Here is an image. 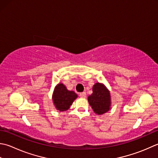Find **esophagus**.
<instances>
[{"label":"esophagus","instance_id":"obj_1","mask_svg":"<svg viewBox=\"0 0 158 158\" xmlns=\"http://www.w3.org/2000/svg\"><path fill=\"white\" fill-rule=\"evenodd\" d=\"M79 97L81 98H85L86 97V93L85 92H81V93L79 94Z\"/></svg>","mask_w":158,"mask_h":158}]
</instances>
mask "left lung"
<instances>
[{
  "label": "left lung",
  "instance_id": "obj_1",
  "mask_svg": "<svg viewBox=\"0 0 158 158\" xmlns=\"http://www.w3.org/2000/svg\"><path fill=\"white\" fill-rule=\"evenodd\" d=\"M89 106L98 115L106 114L111 110L110 92L102 83H96L92 87V94L88 97Z\"/></svg>",
  "mask_w": 158,
  "mask_h": 158
}]
</instances>
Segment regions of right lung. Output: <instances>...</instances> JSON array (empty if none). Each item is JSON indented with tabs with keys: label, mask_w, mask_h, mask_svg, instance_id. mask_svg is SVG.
I'll list each match as a JSON object with an SVG mask.
<instances>
[{
	"label": "right lung",
	"mask_w": 158,
	"mask_h": 158,
	"mask_svg": "<svg viewBox=\"0 0 158 158\" xmlns=\"http://www.w3.org/2000/svg\"><path fill=\"white\" fill-rule=\"evenodd\" d=\"M77 97L78 96L75 92L69 90L66 85L60 83L54 88L52 99L56 110L60 112H65L72 106Z\"/></svg>",
	"instance_id": "right-lung-1"
}]
</instances>
